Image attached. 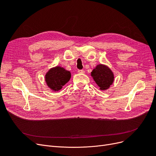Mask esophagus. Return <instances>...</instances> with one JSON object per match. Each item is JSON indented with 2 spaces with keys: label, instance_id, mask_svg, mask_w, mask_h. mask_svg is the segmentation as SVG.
<instances>
[{
  "label": "esophagus",
  "instance_id": "obj_1",
  "mask_svg": "<svg viewBox=\"0 0 156 156\" xmlns=\"http://www.w3.org/2000/svg\"><path fill=\"white\" fill-rule=\"evenodd\" d=\"M77 72L79 73H84V71L83 69H78L77 70Z\"/></svg>",
  "mask_w": 156,
  "mask_h": 156
}]
</instances>
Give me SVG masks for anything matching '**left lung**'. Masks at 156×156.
<instances>
[{"mask_svg":"<svg viewBox=\"0 0 156 156\" xmlns=\"http://www.w3.org/2000/svg\"><path fill=\"white\" fill-rule=\"evenodd\" d=\"M91 75L100 90H107L114 81L113 73L105 65H98L91 72Z\"/></svg>","mask_w":156,"mask_h":156,"instance_id":"obj_1","label":"left lung"}]
</instances>
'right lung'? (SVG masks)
Segmentation results:
<instances>
[{
    "label": "right lung",
    "mask_w": 156,
    "mask_h": 156,
    "mask_svg": "<svg viewBox=\"0 0 156 156\" xmlns=\"http://www.w3.org/2000/svg\"><path fill=\"white\" fill-rule=\"evenodd\" d=\"M71 78L69 71L60 66L51 68L45 75V81L48 86L54 91H58L66 84Z\"/></svg>",
    "instance_id": "1"
}]
</instances>
